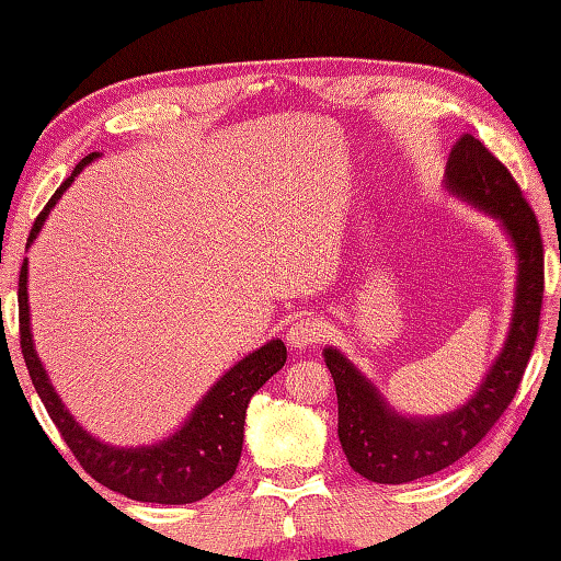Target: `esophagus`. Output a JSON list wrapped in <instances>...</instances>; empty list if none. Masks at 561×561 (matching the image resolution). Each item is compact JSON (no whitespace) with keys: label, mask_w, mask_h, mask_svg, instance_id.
Wrapping results in <instances>:
<instances>
[{"label":"esophagus","mask_w":561,"mask_h":561,"mask_svg":"<svg viewBox=\"0 0 561 561\" xmlns=\"http://www.w3.org/2000/svg\"><path fill=\"white\" fill-rule=\"evenodd\" d=\"M325 335V325L313 319H299L289 325L287 343L291 348H307V345L319 343Z\"/></svg>","instance_id":"34e87169"}]
</instances>
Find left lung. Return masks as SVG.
I'll return each instance as SVG.
<instances>
[{
    "instance_id": "1",
    "label": "left lung",
    "mask_w": 561,
    "mask_h": 561,
    "mask_svg": "<svg viewBox=\"0 0 561 561\" xmlns=\"http://www.w3.org/2000/svg\"><path fill=\"white\" fill-rule=\"evenodd\" d=\"M446 188L491 213L515 242L520 264L511 333L473 400L434 420L392 412L353 363L339 351H323L339 394V439L345 458L355 473L373 483H410L471 451L513 402L537 341L545 299V248L537 216L520 186L483 141L463 135L446 161Z\"/></svg>"
}]
</instances>
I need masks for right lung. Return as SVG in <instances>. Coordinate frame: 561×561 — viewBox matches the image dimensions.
<instances>
[{"label": "right lung", "mask_w": 561, "mask_h": 561, "mask_svg": "<svg viewBox=\"0 0 561 561\" xmlns=\"http://www.w3.org/2000/svg\"><path fill=\"white\" fill-rule=\"evenodd\" d=\"M98 157V151H93V154L80 159L73 174L56 188L46 208L36 216L26 248L36 240L60 193L73 183L80 169ZM19 345H22L24 363L41 402H44L48 416L58 426L60 436H64L68 449L73 451L80 468L110 491L127 495L131 501L161 505L196 503L230 481L240 463L245 414L252 394L287 363L284 343L270 341L222 375L193 410L188 422L174 436H169L167 442L141 446V449H117V446H107L83 432V426H78L73 416L68 414L46 378L44 365H41L34 351L32 331H28L26 260L22 264V272H19Z\"/></svg>", "instance_id": "right-lung-1"}]
</instances>
